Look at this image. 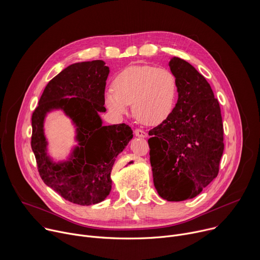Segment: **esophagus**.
Listing matches in <instances>:
<instances>
[{
  "label": "esophagus",
  "mask_w": 260,
  "mask_h": 260,
  "mask_svg": "<svg viewBox=\"0 0 260 260\" xmlns=\"http://www.w3.org/2000/svg\"><path fill=\"white\" fill-rule=\"evenodd\" d=\"M134 133L137 137H140V138H145L147 136V133L144 129H141V128H136Z\"/></svg>",
  "instance_id": "34e87169"
}]
</instances>
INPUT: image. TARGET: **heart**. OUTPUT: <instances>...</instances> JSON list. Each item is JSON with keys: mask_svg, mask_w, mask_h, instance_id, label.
Segmentation results:
<instances>
[{"mask_svg": "<svg viewBox=\"0 0 260 260\" xmlns=\"http://www.w3.org/2000/svg\"><path fill=\"white\" fill-rule=\"evenodd\" d=\"M177 95V80L165 68L147 64L129 66L113 80V89L105 92L110 111L127 113L129 104L136 117L146 124H158L171 114Z\"/></svg>", "mask_w": 260, "mask_h": 260, "instance_id": "b5f03b06", "label": "heart"}]
</instances>
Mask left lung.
I'll list each match as a JSON object with an SVG mask.
<instances>
[{"instance_id":"8db88e82","label":"left lung","mask_w":260,"mask_h":260,"mask_svg":"<svg viewBox=\"0 0 260 260\" xmlns=\"http://www.w3.org/2000/svg\"><path fill=\"white\" fill-rule=\"evenodd\" d=\"M178 101L171 114L149 131L154 186L169 202L200 194L219 173L224 150L219 102L206 78L189 62L173 57Z\"/></svg>"}]
</instances>
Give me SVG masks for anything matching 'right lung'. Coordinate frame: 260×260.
I'll return each mask as SVG.
<instances>
[{
  "label": "right lung",
  "instance_id": "1",
  "mask_svg": "<svg viewBox=\"0 0 260 260\" xmlns=\"http://www.w3.org/2000/svg\"><path fill=\"white\" fill-rule=\"evenodd\" d=\"M109 68L103 60L73 63L46 85L31 115L30 146L43 182L66 201L80 206L98 204L111 190L110 175L116 156L133 138L125 124L102 125ZM73 96V98H66ZM60 107L79 126L73 159L54 165L45 153L43 121L46 112Z\"/></svg>",
  "mask_w": 260,
  "mask_h": 260
}]
</instances>
